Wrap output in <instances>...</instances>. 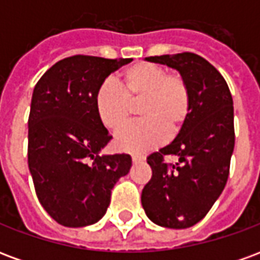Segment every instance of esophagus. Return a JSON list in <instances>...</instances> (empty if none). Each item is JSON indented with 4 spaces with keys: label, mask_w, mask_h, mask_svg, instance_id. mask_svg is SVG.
<instances>
[{
    "label": "esophagus",
    "mask_w": 260,
    "mask_h": 260,
    "mask_svg": "<svg viewBox=\"0 0 260 260\" xmlns=\"http://www.w3.org/2000/svg\"><path fill=\"white\" fill-rule=\"evenodd\" d=\"M145 160V156H141V154H134L132 156V161L134 163H142Z\"/></svg>",
    "instance_id": "obj_1"
}]
</instances>
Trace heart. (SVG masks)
I'll use <instances>...</instances> for the list:
<instances>
[{"label":"heart","instance_id":"b5f03b06","mask_svg":"<svg viewBox=\"0 0 260 260\" xmlns=\"http://www.w3.org/2000/svg\"><path fill=\"white\" fill-rule=\"evenodd\" d=\"M139 104L141 122L121 132L115 145L121 150L143 153L163 143L166 135H177L191 114L189 85L178 74H167L160 65L139 62L119 75V83L104 82L96 91L97 117L117 134L129 124Z\"/></svg>","mask_w":260,"mask_h":260}]
</instances>
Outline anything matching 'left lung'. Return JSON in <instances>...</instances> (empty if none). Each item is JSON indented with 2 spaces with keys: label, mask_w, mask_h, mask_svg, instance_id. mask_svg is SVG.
Segmentation results:
<instances>
[{
  "label": "left lung",
  "mask_w": 260,
  "mask_h": 260,
  "mask_svg": "<svg viewBox=\"0 0 260 260\" xmlns=\"http://www.w3.org/2000/svg\"><path fill=\"white\" fill-rule=\"evenodd\" d=\"M177 69L189 85L191 114L174 141L147 156L152 178L142 206L153 223L188 229L212 209L227 184L234 152V106L227 82L209 61L193 53L147 57ZM164 155H177L175 165Z\"/></svg>",
  "instance_id": "1"
}]
</instances>
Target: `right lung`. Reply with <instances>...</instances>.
<instances>
[{
    "mask_svg": "<svg viewBox=\"0 0 260 260\" xmlns=\"http://www.w3.org/2000/svg\"><path fill=\"white\" fill-rule=\"evenodd\" d=\"M131 61L72 55L35 86L27 164L39 201L61 225L97 223L115 182L129 173V154H99L113 136L97 117L94 96L108 75Z\"/></svg>",
    "mask_w": 260,
    "mask_h": 260,
    "instance_id": "obj_1",
    "label": "right lung"
}]
</instances>
